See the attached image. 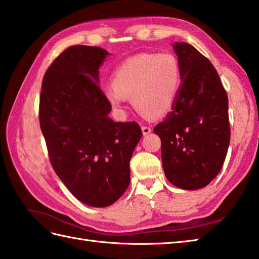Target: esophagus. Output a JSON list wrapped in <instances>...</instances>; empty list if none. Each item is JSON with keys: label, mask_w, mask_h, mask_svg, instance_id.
I'll list each match as a JSON object with an SVG mask.
<instances>
[{"label": "esophagus", "mask_w": 259, "mask_h": 259, "mask_svg": "<svg viewBox=\"0 0 259 259\" xmlns=\"http://www.w3.org/2000/svg\"><path fill=\"white\" fill-rule=\"evenodd\" d=\"M141 129H142V134H144L145 136L149 135L151 133V126H149V125H142Z\"/></svg>", "instance_id": "1"}]
</instances>
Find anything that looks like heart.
Listing matches in <instances>:
<instances>
[{
	"label": "heart",
	"mask_w": 259,
	"mask_h": 259,
	"mask_svg": "<svg viewBox=\"0 0 259 259\" xmlns=\"http://www.w3.org/2000/svg\"><path fill=\"white\" fill-rule=\"evenodd\" d=\"M181 82V68L170 53H142L126 60L114 70L112 85L103 96L117 111H123L126 98L133 97L135 108L148 117H159L172 107Z\"/></svg>",
	"instance_id": "obj_1"
}]
</instances>
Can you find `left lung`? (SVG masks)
Returning a JSON list of instances; mask_svg holds the SVG:
<instances>
[{
  "mask_svg": "<svg viewBox=\"0 0 259 259\" xmlns=\"http://www.w3.org/2000/svg\"><path fill=\"white\" fill-rule=\"evenodd\" d=\"M183 83L172 111L155 126L161 139L167 179L178 188L206 187L221 171L227 155L230 126L228 97L210 61L185 42H177Z\"/></svg>",
  "mask_w": 259,
  "mask_h": 259,
  "instance_id": "8db88e82",
  "label": "left lung"
}]
</instances>
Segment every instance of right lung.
Returning <instances> with one entry per match:
<instances>
[{
    "instance_id": "right-lung-1",
    "label": "right lung",
    "mask_w": 259,
    "mask_h": 259,
    "mask_svg": "<svg viewBox=\"0 0 259 259\" xmlns=\"http://www.w3.org/2000/svg\"><path fill=\"white\" fill-rule=\"evenodd\" d=\"M108 52L72 46L58 56L42 80L38 120L50 162L76 199L107 207L130 184L129 162L142 131L136 121L114 122L97 83Z\"/></svg>"
}]
</instances>
